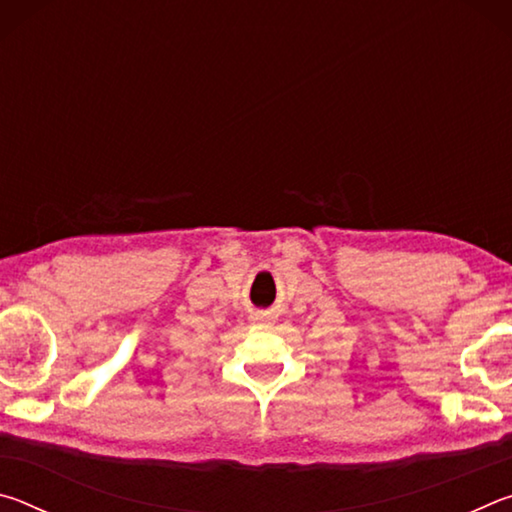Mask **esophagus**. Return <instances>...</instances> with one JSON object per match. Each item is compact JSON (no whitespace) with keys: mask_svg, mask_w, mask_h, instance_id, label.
<instances>
[{"mask_svg":"<svg viewBox=\"0 0 512 512\" xmlns=\"http://www.w3.org/2000/svg\"><path fill=\"white\" fill-rule=\"evenodd\" d=\"M255 323H271V316L268 314H255Z\"/></svg>","mask_w":512,"mask_h":512,"instance_id":"esophagus-1","label":"esophagus"}]
</instances>
